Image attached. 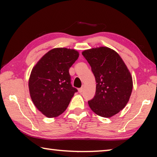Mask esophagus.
Returning <instances> with one entry per match:
<instances>
[{
	"label": "esophagus",
	"instance_id": "1",
	"mask_svg": "<svg viewBox=\"0 0 157 157\" xmlns=\"http://www.w3.org/2000/svg\"><path fill=\"white\" fill-rule=\"evenodd\" d=\"M83 91V87H81V88H80V89H78L79 93H82Z\"/></svg>",
	"mask_w": 157,
	"mask_h": 157
}]
</instances>
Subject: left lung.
<instances>
[{
	"instance_id": "1",
	"label": "left lung",
	"mask_w": 157,
	"mask_h": 157,
	"mask_svg": "<svg viewBox=\"0 0 157 157\" xmlns=\"http://www.w3.org/2000/svg\"><path fill=\"white\" fill-rule=\"evenodd\" d=\"M91 67L96 87L94 97L88 101L96 114L111 117L122 110L129 100L133 82L130 72L119 55L107 47L82 53Z\"/></svg>"
}]
</instances>
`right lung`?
I'll return each instance as SVG.
<instances>
[{"label": "right lung", "instance_id": "obj_1", "mask_svg": "<svg viewBox=\"0 0 157 157\" xmlns=\"http://www.w3.org/2000/svg\"><path fill=\"white\" fill-rule=\"evenodd\" d=\"M74 49L53 48L32 69L29 86L34 105L48 118L61 115L78 91L71 83L69 68L78 59Z\"/></svg>", "mask_w": 157, "mask_h": 157}]
</instances>
